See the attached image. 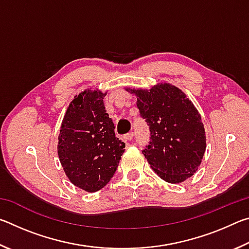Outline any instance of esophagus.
<instances>
[{"label": "esophagus", "mask_w": 249, "mask_h": 249, "mask_svg": "<svg viewBox=\"0 0 249 249\" xmlns=\"http://www.w3.org/2000/svg\"><path fill=\"white\" fill-rule=\"evenodd\" d=\"M133 137H134V134L130 132V133H128V134H126L125 136H124V141L125 142H130L133 140Z\"/></svg>", "instance_id": "esophagus-1"}]
</instances>
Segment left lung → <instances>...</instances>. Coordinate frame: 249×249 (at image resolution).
Listing matches in <instances>:
<instances>
[{
	"label": "left lung",
	"instance_id": "obj_1",
	"mask_svg": "<svg viewBox=\"0 0 249 249\" xmlns=\"http://www.w3.org/2000/svg\"><path fill=\"white\" fill-rule=\"evenodd\" d=\"M126 91L137 96L140 114L149 126L150 142L142 154L153 170L169 183L190 178L206 148L204 126L195 105L170 83Z\"/></svg>",
	"mask_w": 249,
	"mask_h": 249
}]
</instances>
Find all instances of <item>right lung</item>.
Segmentation results:
<instances>
[{"mask_svg":"<svg viewBox=\"0 0 249 249\" xmlns=\"http://www.w3.org/2000/svg\"><path fill=\"white\" fill-rule=\"evenodd\" d=\"M105 94L88 89L75 95L58 137V156L65 174L87 192L99 191L108 183L125 150L105 111Z\"/></svg>","mask_w":249,"mask_h":249,"instance_id":"1","label":"right lung"}]
</instances>
